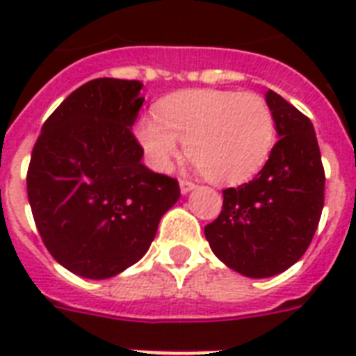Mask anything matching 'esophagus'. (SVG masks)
Masks as SVG:
<instances>
[{
  "instance_id": "34e87169",
  "label": "esophagus",
  "mask_w": 356,
  "mask_h": 356,
  "mask_svg": "<svg viewBox=\"0 0 356 356\" xmlns=\"http://www.w3.org/2000/svg\"><path fill=\"white\" fill-rule=\"evenodd\" d=\"M195 187H197V186H195L193 181H189V180H180V191H181V195H187V193L193 191Z\"/></svg>"
}]
</instances>
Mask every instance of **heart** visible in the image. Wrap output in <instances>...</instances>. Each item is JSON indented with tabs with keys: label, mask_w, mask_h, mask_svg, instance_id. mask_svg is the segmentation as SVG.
<instances>
[{
	"label": "heart",
	"mask_w": 356,
	"mask_h": 356,
	"mask_svg": "<svg viewBox=\"0 0 356 356\" xmlns=\"http://www.w3.org/2000/svg\"><path fill=\"white\" fill-rule=\"evenodd\" d=\"M135 139L154 170L170 169L186 140L197 169L219 184H238L266 165L277 140L271 107L239 90H184L158 104V117L135 124Z\"/></svg>",
	"instance_id": "b5f03b06"
}]
</instances>
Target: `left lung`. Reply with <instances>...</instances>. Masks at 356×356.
Segmentation results:
<instances>
[{"label": "left lung", "instance_id": "1", "mask_svg": "<svg viewBox=\"0 0 356 356\" xmlns=\"http://www.w3.org/2000/svg\"><path fill=\"white\" fill-rule=\"evenodd\" d=\"M278 140L264 169L222 191V209L204 228L213 254L230 269L266 278L291 267L312 241L325 200V170L310 118L267 90Z\"/></svg>", "mask_w": 356, "mask_h": 356}]
</instances>
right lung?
I'll return each mask as SVG.
<instances>
[{"instance_id":"add662e5","label":"right lung","mask_w":356,"mask_h":356,"mask_svg":"<svg viewBox=\"0 0 356 356\" xmlns=\"http://www.w3.org/2000/svg\"><path fill=\"white\" fill-rule=\"evenodd\" d=\"M140 81L81 85L44 122L27 197L46 249L79 277H115L147 254L159 219L180 198L175 178L143 165L131 134Z\"/></svg>"}]
</instances>
